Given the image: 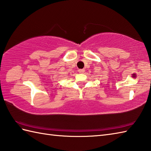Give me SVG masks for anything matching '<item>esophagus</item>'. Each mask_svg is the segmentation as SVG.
Returning <instances> with one entry per match:
<instances>
[{"label":"esophagus","instance_id":"34e87169","mask_svg":"<svg viewBox=\"0 0 151 151\" xmlns=\"http://www.w3.org/2000/svg\"><path fill=\"white\" fill-rule=\"evenodd\" d=\"M78 72H79V73H83L85 72V70L84 69H79Z\"/></svg>","mask_w":151,"mask_h":151}]
</instances>
